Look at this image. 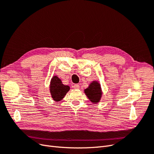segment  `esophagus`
Here are the masks:
<instances>
[{"label": "esophagus", "instance_id": "esophagus-1", "mask_svg": "<svg viewBox=\"0 0 154 154\" xmlns=\"http://www.w3.org/2000/svg\"><path fill=\"white\" fill-rule=\"evenodd\" d=\"M73 88H75V89H79V88H80V85L78 84H74L73 85Z\"/></svg>", "mask_w": 154, "mask_h": 154}]
</instances>
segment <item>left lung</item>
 <instances>
[{"label":"left lung","mask_w":154,"mask_h":154,"mask_svg":"<svg viewBox=\"0 0 154 154\" xmlns=\"http://www.w3.org/2000/svg\"><path fill=\"white\" fill-rule=\"evenodd\" d=\"M84 92L88 100L94 104L99 103L103 94L100 83L96 80L92 81L84 90Z\"/></svg>","instance_id":"left-lung-1"}]
</instances>
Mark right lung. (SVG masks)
Segmentation results:
<instances>
[{
	"label": "right lung",
	"mask_w": 154,
	"mask_h": 154,
	"mask_svg": "<svg viewBox=\"0 0 154 154\" xmlns=\"http://www.w3.org/2000/svg\"><path fill=\"white\" fill-rule=\"evenodd\" d=\"M69 90L70 87L63 85L62 80L57 76H53L51 78L49 91L51 97L54 101L58 102L63 100Z\"/></svg>",
	"instance_id": "add662e5"
}]
</instances>
